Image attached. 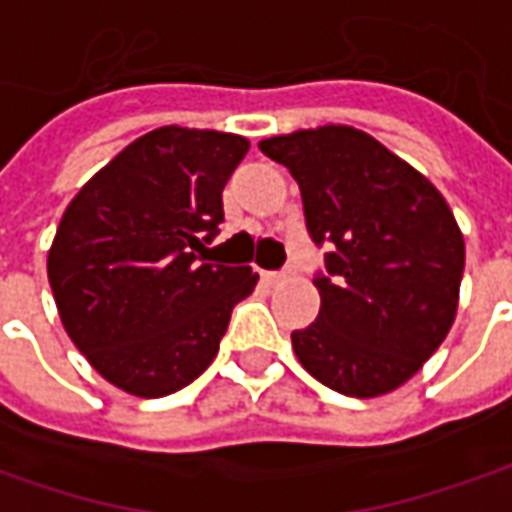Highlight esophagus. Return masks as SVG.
<instances>
[{"label": "esophagus", "instance_id": "obj_1", "mask_svg": "<svg viewBox=\"0 0 512 512\" xmlns=\"http://www.w3.org/2000/svg\"><path fill=\"white\" fill-rule=\"evenodd\" d=\"M260 278H263V283H269V286H280L286 280V275L283 272H260Z\"/></svg>", "mask_w": 512, "mask_h": 512}]
</instances>
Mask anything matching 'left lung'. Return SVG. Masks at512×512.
Instances as JSON below:
<instances>
[{"mask_svg":"<svg viewBox=\"0 0 512 512\" xmlns=\"http://www.w3.org/2000/svg\"><path fill=\"white\" fill-rule=\"evenodd\" d=\"M289 168L306 229L326 252L318 318L292 332L303 369L375 398L410 381L456 321L464 237L447 200L410 163L352 125L260 140Z\"/></svg>","mask_w":512,"mask_h":512,"instance_id":"1","label":"left lung"}]
</instances>
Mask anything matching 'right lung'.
I'll use <instances>...</instances> for the list:
<instances>
[{
    "mask_svg": "<svg viewBox=\"0 0 512 512\" xmlns=\"http://www.w3.org/2000/svg\"><path fill=\"white\" fill-rule=\"evenodd\" d=\"M249 140L163 125L125 145L68 203L48 280L68 338L108 384L163 398L209 367L249 266L206 263L223 186Z\"/></svg>",
    "mask_w": 512,
    "mask_h": 512,
    "instance_id": "1",
    "label": "right lung"
}]
</instances>
